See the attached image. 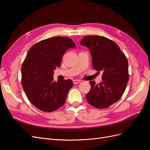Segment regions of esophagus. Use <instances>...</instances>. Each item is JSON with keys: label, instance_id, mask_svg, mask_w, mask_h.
Here are the masks:
<instances>
[{"label": "esophagus", "instance_id": "1", "mask_svg": "<svg viewBox=\"0 0 150 150\" xmlns=\"http://www.w3.org/2000/svg\"><path fill=\"white\" fill-rule=\"evenodd\" d=\"M81 82V80L79 79H74L73 80V83L74 84H78Z\"/></svg>", "mask_w": 150, "mask_h": 150}]
</instances>
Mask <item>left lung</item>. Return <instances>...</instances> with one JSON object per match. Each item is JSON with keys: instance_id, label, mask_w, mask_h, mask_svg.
<instances>
[{"instance_id": "1", "label": "left lung", "mask_w": 150, "mask_h": 150, "mask_svg": "<svg viewBox=\"0 0 150 150\" xmlns=\"http://www.w3.org/2000/svg\"><path fill=\"white\" fill-rule=\"evenodd\" d=\"M91 54L94 69L103 71V81H89L91 89L86 98L91 105L107 108L119 101L129 80L128 62L125 54L112 40L100 35H87L81 40Z\"/></svg>"}]
</instances>
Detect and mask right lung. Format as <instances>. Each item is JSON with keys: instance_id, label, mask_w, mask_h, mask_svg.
Segmentation results:
<instances>
[{"instance_id": "right-lung-1", "label": "right lung", "mask_w": 150, "mask_h": 150, "mask_svg": "<svg viewBox=\"0 0 150 150\" xmlns=\"http://www.w3.org/2000/svg\"><path fill=\"white\" fill-rule=\"evenodd\" d=\"M75 47L70 38L57 36L42 40L29 50L21 67V82L29 101L39 110L52 112L64 105L73 82H56L54 70L61 66L67 50Z\"/></svg>"}]
</instances>
